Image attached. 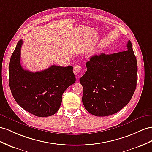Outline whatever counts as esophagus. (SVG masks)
Here are the masks:
<instances>
[{"instance_id":"1","label":"esophagus","mask_w":152,"mask_h":152,"mask_svg":"<svg viewBox=\"0 0 152 152\" xmlns=\"http://www.w3.org/2000/svg\"><path fill=\"white\" fill-rule=\"evenodd\" d=\"M81 71V67L79 65H76L74 66L73 72H74V73H75V75H77Z\"/></svg>"}]
</instances>
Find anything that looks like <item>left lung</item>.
<instances>
[{
  "mask_svg": "<svg viewBox=\"0 0 152 152\" xmlns=\"http://www.w3.org/2000/svg\"><path fill=\"white\" fill-rule=\"evenodd\" d=\"M126 47L125 51L102 53L87 62V71L80 82L83 105L90 114L110 115L130 101L137 85V64L130 40Z\"/></svg>",
  "mask_w": 152,
  "mask_h": 152,
  "instance_id": "obj_1",
  "label": "left lung"
}]
</instances>
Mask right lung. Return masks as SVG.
I'll return each instance as SVG.
<instances>
[{
	"label": "right lung",
	"instance_id": "right-lung-1",
	"mask_svg": "<svg viewBox=\"0 0 152 152\" xmlns=\"http://www.w3.org/2000/svg\"><path fill=\"white\" fill-rule=\"evenodd\" d=\"M22 40L17 43L10 62V87L16 102L23 109L38 117H48L60 107L62 95L76 81L72 66L52 65L35 72L20 65Z\"/></svg>",
	"mask_w": 152,
	"mask_h": 152
}]
</instances>
